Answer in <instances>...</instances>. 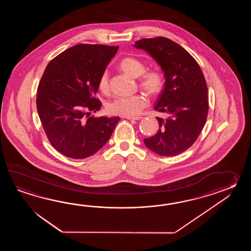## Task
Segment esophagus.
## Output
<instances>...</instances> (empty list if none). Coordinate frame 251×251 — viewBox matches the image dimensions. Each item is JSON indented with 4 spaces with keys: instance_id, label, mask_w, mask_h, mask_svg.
Returning <instances> with one entry per match:
<instances>
[{
    "instance_id": "obj_1",
    "label": "esophagus",
    "mask_w": 251,
    "mask_h": 251,
    "mask_svg": "<svg viewBox=\"0 0 251 251\" xmlns=\"http://www.w3.org/2000/svg\"><path fill=\"white\" fill-rule=\"evenodd\" d=\"M128 120H140V119H142L143 118H141V117H127V118H126Z\"/></svg>"
}]
</instances>
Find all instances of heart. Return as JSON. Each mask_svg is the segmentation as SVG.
<instances>
[{
	"label": "heart",
	"instance_id": "heart-1",
	"mask_svg": "<svg viewBox=\"0 0 251 251\" xmlns=\"http://www.w3.org/2000/svg\"><path fill=\"white\" fill-rule=\"evenodd\" d=\"M119 68L130 77H140L139 85L151 96H157L163 89L164 79L162 74L157 69L148 70L144 72L145 66L139 59L131 56L125 57L120 61ZM98 87L103 93H107L109 91L108 74L106 71L100 75L98 81ZM148 103L149 100L144 94L120 97L109 102L107 104V109L111 115L126 118L134 117L140 114L144 107H147Z\"/></svg>",
	"mask_w": 251,
	"mask_h": 251
}]
</instances>
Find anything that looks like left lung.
<instances>
[{
    "mask_svg": "<svg viewBox=\"0 0 251 251\" xmlns=\"http://www.w3.org/2000/svg\"><path fill=\"white\" fill-rule=\"evenodd\" d=\"M133 47L154 59L166 80L154 106L165 118H157L160 128L144 144L160 156L179 154L192 146L206 122L208 89L203 72L186 49L169 38H143Z\"/></svg>",
    "mask_w": 251,
    "mask_h": 251,
    "instance_id": "8db88e82",
    "label": "left lung"
}]
</instances>
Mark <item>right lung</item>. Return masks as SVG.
<instances>
[{
    "label": "right lung",
    "mask_w": 251,
    "mask_h": 251,
    "mask_svg": "<svg viewBox=\"0 0 251 251\" xmlns=\"http://www.w3.org/2000/svg\"><path fill=\"white\" fill-rule=\"evenodd\" d=\"M118 46L80 44L50 61L38 87L37 109L54 149L85 159L106 144L120 118H93L100 109L98 81Z\"/></svg>",
    "instance_id": "right-lung-1"
}]
</instances>
